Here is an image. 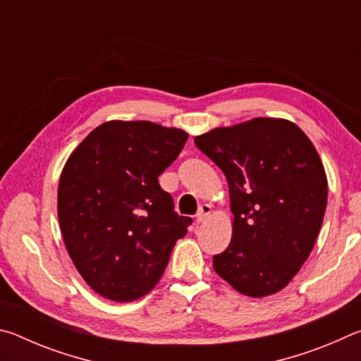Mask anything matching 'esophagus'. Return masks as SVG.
<instances>
[{
	"instance_id": "esophagus-1",
	"label": "esophagus",
	"mask_w": 361,
	"mask_h": 361,
	"mask_svg": "<svg viewBox=\"0 0 361 361\" xmlns=\"http://www.w3.org/2000/svg\"><path fill=\"white\" fill-rule=\"evenodd\" d=\"M210 213H212V207L209 204H202V205L199 207L197 215H195V219H197V223H202L204 219L210 215Z\"/></svg>"
}]
</instances>
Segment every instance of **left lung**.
<instances>
[{"mask_svg": "<svg viewBox=\"0 0 361 361\" xmlns=\"http://www.w3.org/2000/svg\"><path fill=\"white\" fill-rule=\"evenodd\" d=\"M194 143L223 170L232 239L213 269L252 298L283 290L309 258L326 210L328 181L319 152L295 122L255 118L216 127Z\"/></svg>", "mask_w": 361, "mask_h": 361, "instance_id": "obj_1", "label": "left lung"}]
</instances>
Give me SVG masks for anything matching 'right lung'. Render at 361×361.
<instances>
[{"instance_id": "right-lung-1", "label": "right lung", "mask_w": 361, "mask_h": 361, "mask_svg": "<svg viewBox=\"0 0 361 361\" xmlns=\"http://www.w3.org/2000/svg\"><path fill=\"white\" fill-rule=\"evenodd\" d=\"M188 133L149 121H108L71 152L57 213L78 272L100 296L129 302L154 288L191 218L173 212L157 176Z\"/></svg>"}]
</instances>
